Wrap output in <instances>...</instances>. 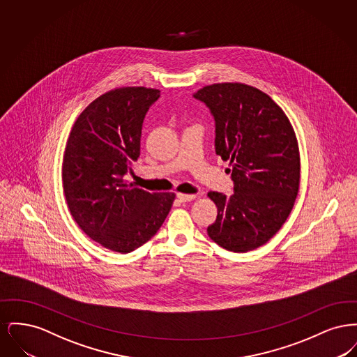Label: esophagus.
<instances>
[{"instance_id":"obj_1","label":"esophagus","mask_w":357,"mask_h":357,"mask_svg":"<svg viewBox=\"0 0 357 357\" xmlns=\"http://www.w3.org/2000/svg\"><path fill=\"white\" fill-rule=\"evenodd\" d=\"M178 199H179V202H182V204H185V202H191V201H194L195 199V195L194 194H178Z\"/></svg>"}]
</instances>
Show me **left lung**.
I'll use <instances>...</instances> for the list:
<instances>
[{
    "label": "left lung",
    "mask_w": 357,
    "mask_h": 357,
    "mask_svg": "<svg viewBox=\"0 0 357 357\" xmlns=\"http://www.w3.org/2000/svg\"><path fill=\"white\" fill-rule=\"evenodd\" d=\"M215 121V153L229 160L234 194L210 191L217 220L207 234L221 248L246 253L265 245L288 220L300 186L296 134L272 98L250 85H206L192 95Z\"/></svg>",
    "instance_id": "left-lung-1"
}]
</instances>
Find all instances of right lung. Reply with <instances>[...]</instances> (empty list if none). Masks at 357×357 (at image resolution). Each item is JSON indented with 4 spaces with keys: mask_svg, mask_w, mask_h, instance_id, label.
<instances>
[{
    "mask_svg": "<svg viewBox=\"0 0 357 357\" xmlns=\"http://www.w3.org/2000/svg\"><path fill=\"white\" fill-rule=\"evenodd\" d=\"M159 89L124 86L91 102L75 121L63 162L69 211L91 239L121 255L156 234L175 194L149 192L126 179L140 155L143 120Z\"/></svg>",
    "mask_w": 357,
    "mask_h": 357,
    "instance_id": "right-lung-1",
    "label": "right lung"
}]
</instances>
